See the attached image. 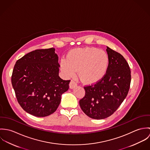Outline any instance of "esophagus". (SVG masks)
<instances>
[{
	"mask_svg": "<svg viewBox=\"0 0 150 150\" xmlns=\"http://www.w3.org/2000/svg\"><path fill=\"white\" fill-rule=\"evenodd\" d=\"M77 86V83L74 80H71L69 84V87L70 89H73Z\"/></svg>",
	"mask_w": 150,
	"mask_h": 150,
	"instance_id": "obj_1",
	"label": "esophagus"
}]
</instances>
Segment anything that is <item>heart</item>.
<instances>
[{
    "instance_id": "1",
    "label": "heart",
    "mask_w": 150,
    "mask_h": 150,
    "mask_svg": "<svg viewBox=\"0 0 150 150\" xmlns=\"http://www.w3.org/2000/svg\"><path fill=\"white\" fill-rule=\"evenodd\" d=\"M109 64L107 53L96 48L86 47L70 51L60 61V68L66 77H74L77 70L80 78L92 84L99 81L106 73Z\"/></svg>"
}]
</instances>
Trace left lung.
<instances>
[{"instance_id":"1","label":"left lung","mask_w":150,"mask_h":150,"mask_svg":"<svg viewBox=\"0 0 150 150\" xmlns=\"http://www.w3.org/2000/svg\"><path fill=\"white\" fill-rule=\"evenodd\" d=\"M109 64L105 75L96 83L84 86L86 95L80 102L86 115L95 120L111 115L127 97L131 81L128 62L120 53L107 47Z\"/></svg>"}]
</instances>
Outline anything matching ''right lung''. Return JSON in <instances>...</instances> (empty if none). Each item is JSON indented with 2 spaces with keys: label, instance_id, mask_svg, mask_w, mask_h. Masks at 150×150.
<instances>
[{
  "label": "right lung",
  "instance_id": "1",
  "mask_svg": "<svg viewBox=\"0 0 150 150\" xmlns=\"http://www.w3.org/2000/svg\"><path fill=\"white\" fill-rule=\"evenodd\" d=\"M59 66L54 48L36 50L16 62L11 84L18 103L26 112L44 117L56 111L70 81L60 78Z\"/></svg>",
  "mask_w": 150,
  "mask_h": 150
}]
</instances>
